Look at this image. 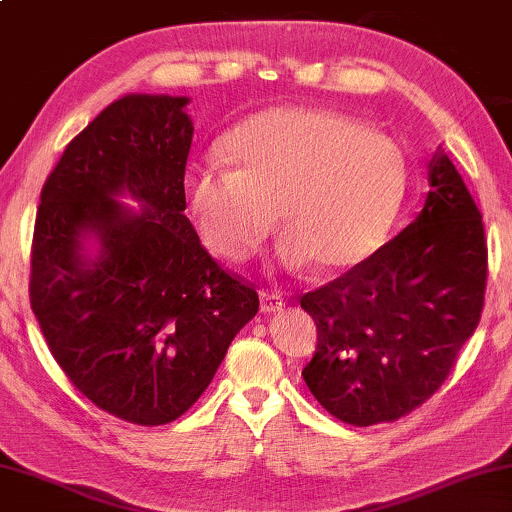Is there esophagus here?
<instances>
[{
    "instance_id": "esophagus-1",
    "label": "esophagus",
    "mask_w": 512,
    "mask_h": 512,
    "mask_svg": "<svg viewBox=\"0 0 512 512\" xmlns=\"http://www.w3.org/2000/svg\"><path fill=\"white\" fill-rule=\"evenodd\" d=\"M259 305H262V312H278L282 310V294L280 292H273V289H262L259 292Z\"/></svg>"
}]
</instances>
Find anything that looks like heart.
<instances>
[{"instance_id": "obj_1", "label": "heart", "mask_w": 512, "mask_h": 512, "mask_svg": "<svg viewBox=\"0 0 512 512\" xmlns=\"http://www.w3.org/2000/svg\"><path fill=\"white\" fill-rule=\"evenodd\" d=\"M223 151L232 165L193 167L183 190L202 243L227 262L250 257L278 207L282 262L349 269L384 243L407 193L398 144L340 112H262L236 126Z\"/></svg>"}]
</instances>
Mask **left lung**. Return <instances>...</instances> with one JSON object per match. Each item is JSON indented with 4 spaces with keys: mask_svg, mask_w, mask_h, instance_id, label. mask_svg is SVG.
I'll return each mask as SVG.
<instances>
[{
    "mask_svg": "<svg viewBox=\"0 0 512 512\" xmlns=\"http://www.w3.org/2000/svg\"><path fill=\"white\" fill-rule=\"evenodd\" d=\"M414 223L340 278L301 296L317 324L303 379L342 423L407 416L451 375L485 303L487 239L474 197L444 151Z\"/></svg>",
    "mask_w": 512,
    "mask_h": 512,
    "instance_id": "1",
    "label": "left lung"
}]
</instances>
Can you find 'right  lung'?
I'll use <instances>...</instances> for the list:
<instances>
[{"label":"right lung","instance_id":"add662e5","mask_svg":"<svg viewBox=\"0 0 512 512\" xmlns=\"http://www.w3.org/2000/svg\"><path fill=\"white\" fill-rule=\"evenodd\" d=\"M186 103L131 94L108 105L45 179L32 239L29 303L50 354L98 409L147 427L193 407L259 308L183 216ZM121 192L140 214L113 200ZM87 233L102 241L94 260L81 255Z\"/></svg>","mask_w":512,"mask_h":512}]
</instances>
